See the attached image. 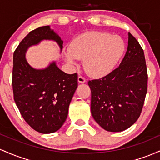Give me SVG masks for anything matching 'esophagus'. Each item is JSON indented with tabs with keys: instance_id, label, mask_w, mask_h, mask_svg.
Wrapping results in <instances>:
<instances>
[{
	"instance_id": "esophagus-1",
	"label": "esophagus",
	"mask_w": 160,
	"mask_h": 160,
	"mask_svg": "<svg viewBox=\"0 0 160 160\" xmlns=\"http://www.w3.org/2000/svg\"><path fill=\"white\" fill-rule=\"evenodd\" d=\"M78 82H79V83H85V78H84V77L82 76V75H79V76L78 77Z\"/></svg>"
}]
</instances>
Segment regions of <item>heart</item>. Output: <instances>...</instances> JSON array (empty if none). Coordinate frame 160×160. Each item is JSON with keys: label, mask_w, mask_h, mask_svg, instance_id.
I'll return each mask as SVG.
<instances>
[{"label": "heart", "mask_w": 160, "mask_h": 160, "mask_svg": "<svg viewBox=\"0 0 160 160\" xmlns=\"http://www.w3.org/2000/svg\"><path fill=\"white\" fill-rule=\"evenodd\" d=\"M125 48V43L120 37L92 32L73 39L65 57L73 64L77 59L84 60V68L88 74L100 78L112 72L122 57Z\"/></svg>", "instance_id": "obj_1"}]
</instances>
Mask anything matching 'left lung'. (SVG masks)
<instances>
[{"mask_svg":"<svg viewBox=\"0 0 160 160\" xmlns=\"http://www.w3.org/2000/svg\"><path fill=\"white\" fill-rule=\"evenodd\" d=\"M148 70L143 48L131 33L119 66L99 79L89 80L91 111L108 132L125 130L137 121L148 92Z\"/></svg>","mask_w":160,"mask_h":160,"instance_id":"1","label":"left lung"}]
</instances>
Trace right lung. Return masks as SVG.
<instances>
[{
  "mask_svg": "<svg viewBox=\"0 0 160 160\" xmlns=\"http://www.w3.org/2000/svg\"><path fill=\"white\" fill-rule=\"evenodd\" d=\"M62 41L49 26L30 32L13 53L12 85L13 98L21 115L36 132H57L65 122L69 106L78 87V74H66L53 62L44 69H35L27 62L25 53L41 40Z\"/></svg>",
  "mask_w": 160,
  "mask_h": 160,
  "instance_id": "obj_1",
  "label": "right lung"
}]
</instances>
